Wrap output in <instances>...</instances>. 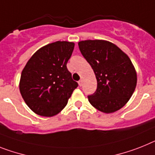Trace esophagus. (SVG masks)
I'll list each match as a JSON object with an SVG mask.
<instances>
[{"mask_svg":"<svg viewBox=\"0 0 155 155\" xmlns=\"http://www.w3.org/2000/svg\"><path fill=\"white\" fill-rule=\"evenodd\" d=\"M78 84H79V85H80V87H81V86L83 85V80H80V81L78 82Z\"/></svg>","mask_w":155,"mask_h":155,"instance_id":"1","label":"esophagus"}]
</instances>
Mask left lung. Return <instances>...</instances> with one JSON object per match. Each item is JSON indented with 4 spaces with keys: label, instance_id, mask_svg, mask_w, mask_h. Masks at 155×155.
Returning a JSON list of instances; mask_svg holds the SVG:
<instances>
[{
    "label": "left lung",
    "instance_id": "left-lung-1",
    "mask_svg": "<svg viewBox=\"0 0 155 155\" xmlns=\"http://www.w3.org/2000/svg\"><path fill=\"white\" fill-rule=\"evenodd\" d=\"M78 45L97 79L96 91L88 96L90 103L105 114L121 109L132 97L137 84L136 69L128 56L115 44L105 40H85Z\"/></svg>",
    "mask_w": 155,
    "mask_h": 155
}]
</instances>
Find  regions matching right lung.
Returning <instances> with one entry per match:
<instances>
[{
	"mask_svg": "<svg viewBox=\"0 0 155 155\" xmlns=\"http://www.w3.org/2000/svg\"><path fill=\"white\" fill-rule=\"evenodd\" d=\"M74 46V42L66 41L48 44L34 53L22 71L19 91L38 115L59 114L78 87L67 68Z\"/></svg>",
	"mask_w": 155,
	"mask_h": 155,
	"instance_id": "obj_1",
	"label": "right lung"
}]
</instances>
